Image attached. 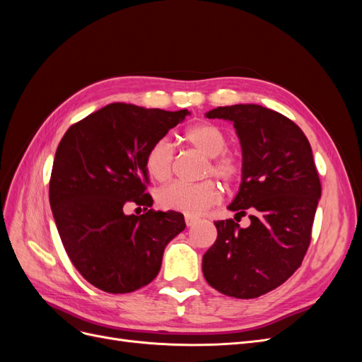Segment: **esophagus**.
Masks as SVG:
<instances>
[{
    "label": "esophagus",
    "mask_w": 362,
    "mask_h": 362,
    "mask_svg": "<svg viewBox=\"0 0 362 362\" xmlns=\"http://www.w3.org/2000/svg\"><path fill=\"white\" fill-rule=\"evenodd\" d=\"M196 222H198V217L185 214V225H187V226H193Z\"/></svg>",
    "instance_id": "1"
}]
</instances>
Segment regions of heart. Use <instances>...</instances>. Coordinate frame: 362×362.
<instances>
[{"label": "heart", "mask_w": 362, "mask_h": 362, "mask_svg": "<svg viewBox=\"0 0 362 362\" xmlns=\"http://www.w3.org/2000/svg\"><path fill=\"white\" fill-rule=\"evenodd\" d=\"M184 140L206 157L202 166V177H214L226 185L235 184L243 173V161L226 151L228 139L225 131L211 122L196 124L182 133ZM145 170L149 177L168 181L175 166V151L168 140L160 139L152 144L145 154ZM221 199V189L211 180L201 182H172L157 193L158 205L164 210L180 211L187 216H198Z\"/></svg>", "instance_id": "obj_1"}]
</instances>
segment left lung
I'll use <instances>...</instances> for the list:
<instances>
[{"mask_svg": "<svg viewBox=\"0 0 362 362\" xmlns=\"http://www.w3.org/2000/svg\"><path fill=\"white\" fill-rule=\"evenodd\" d=\"M208 119L234 122L243 149V181L228 208L250 213V225L216 221L205 252L206 282L222 294L254 299L279 287L302 264L311 243L322 184L313 151L293 120L255 104L217 107Z\"/></svg>", "mask_w": 362, "mask_h": 362, "instance_id": "8db88e82", "label": "left lung"}]
</instances>
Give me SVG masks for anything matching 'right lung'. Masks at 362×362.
Listing matches in <instances>:
<instances>
[{"mask_svg":"<svg viewBox=\"0 0 362 362\" xmlns=\"http://www.w3.org/2000/svg\"><path fill=\"white\" fill-rule=\"evenodd\" d=\"M189 115L115 103L69 127L54 157L49 202L74 267L105 293H133L158 275L163 252L185 228L152 210L145 154ZM140 216L124 214L129 204Z\"/></svg>","mask_w":362,"mask_h":362,"instance_id":"1","label":"right lung"}]
</instances>
